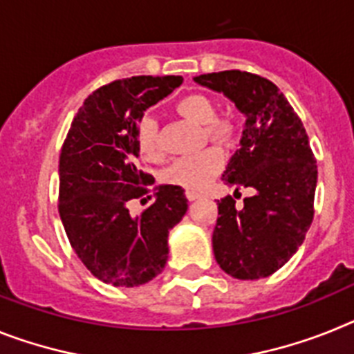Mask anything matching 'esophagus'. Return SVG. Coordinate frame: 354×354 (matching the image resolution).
<instances>
[{"label": "esophagus", "instance_id": "34e87169", "mask_svg": "<svg viewBox=\"0 0 354 354\" xmlns=\"http://www.w3.org/2000/svg\"><path fill=\"white\" fill-rule=\"evenodd\" d=\"M185 196H187V199H189V201H196V199L201 198V196H199L198 192H189V190H187V192H185Z\"/></svg>", "mask_w": 354, "mask_h": 354}]
</instances>
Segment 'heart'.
Instances as JSON below:
<instances>
[{
    "label": "heart",
    "instance_id": "heart-1",
    "mask_svg": "<svg viewBox=\"0 0 354 354\" xmlns=\"http://www.w3.org/2000/svg\"><path fill=\"white\" fill-rule=\"evenodd\" d=\"M176 112L181 118L203 124V133L214 142L230 144L235 142L239 128L232 118L215 115V103L205 94H189L176 103ZM137 147L142 158L149 162L162 160L158 126L153 119L144 118L137 126ZM224 167V155L219 147L208 146L194 155L181 156L165 169L164 181L169 185L181 187L189 192H199L214 180Z\"/></svg>",
    "mask_w": 354,
    "mask_h": 354
}]
</instances>
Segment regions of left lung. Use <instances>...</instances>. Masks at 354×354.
I'll return each mask as SVG.
<instances>
[{
	"label": "left lung",
	"mask_w": 354,
	"mask_h": 354,
	"mask_svg": "<svg viewBox=\"0 0 354 354\" xmlns=\"http://www.w3.org/2000/svg\"><path fill=\"white\" fill-rule=\"evenodd\" d=\"M196 82L224 92L245 115V130L223 181L254 189L235 208L226 196L212 244L217 263L239 279L267 278L303 244L313 221L317 162L299 115L270 80L248 71H221Z\"/></svg>",
	"instance_id": "1"
}]
</instances>
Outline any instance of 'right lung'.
I'll list each match as a JSON object with an SVG mask.
<instances>
[{"instance_id": "obj_1", "label": "right lung", "mask_w": 354, "mask_h": 354, "mask_svg": "<svg viewBox=\"0 0 354 354\" xmlns=\"http://www.w3.org/2000/svg\"><path fill=\"white\" fill-rule=\"evenodd\" d=\"M181 76H131L96 88L71 122L58 162V214L71 248L92 276L113 287L151 281L167 262V235L187 212L181 187L164 185L142 214L130 201L151 198L142 173L137 126Z\"/></svg>"}]
</instances>
